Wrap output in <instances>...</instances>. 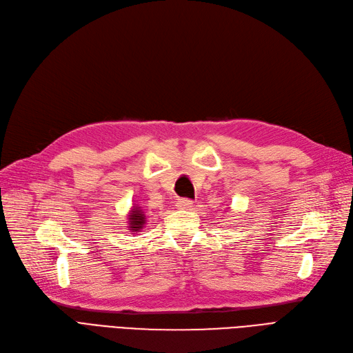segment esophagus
I'll return each mask as SVG.
<instances>
[{
	"instance_id": "esophagus-1",
	"label": "esophagus",
	"mask_w": 353,
	"mask_h": 353,
	"mask_svg": "<svg viewBox=\"0 0 353 353\" xmlns=\"http://www.w3.org/2000/svg\"><path fill=\"white\" fill-rule=\"evenodd\" d=\"M176 208L179 209H191L192 208V201L188 199H179L176 201Z\"/></svg>"
}]
</instances>
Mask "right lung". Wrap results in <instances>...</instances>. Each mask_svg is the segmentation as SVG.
Instances as JSON below:
<instances>
[{
  "label": "right lung",
  "mask_w": 353,
  "mask_h": 353,
  "mask_svg": "<svg viewBox=\"0 0 353 353\" xmlns=\"http://www.w3.org/2000/svg\"><path fill=\"white\" fill-rule=\"evenodd\" d=\"M130 212L131 213L128 214V221H130L128 230H131V232H139V230L143 228V225L145 223V216L137 205L136 208H132Z\"/></svg>",
  "instance_id": "1"
}]
</instances>
